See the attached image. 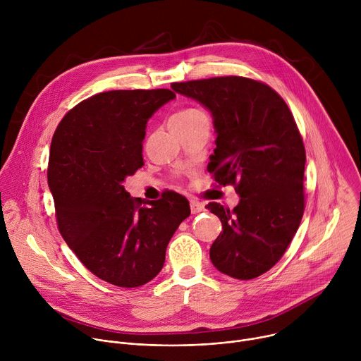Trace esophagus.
<instances>
[{
  "label": "esophagus",
  "instance_id": "34e87169",
  "mask_svg": "<svg viewBox=\"0 0 361 361\" xmlns=\"http://www.w3.org/2000/svg\"><path fill=\"white\" fill-rule=\"evenodd\" d=\"M190 209H191V213H192V214L201 213V212H204V204H201V202L192 200V201L190 202Z\"/></svg>",
  "mask_w": 361,
  "mask_h": 361
}]
</instances>
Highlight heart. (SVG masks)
Masks as SVG:
<instances>
[{
    "mask_svg": "<svg viewBox=\"0 0 361 361\" xmlns=\"http://www.w3.org/2000/svg\"><path fill=\"white\" fill-rule=\"evenodd\" d=\"M202 121H209L207 114H205L201 109L197 107H187L176 113L171 118V126L177 127H191L194 124L202 123Z\"/></svg>",
    "mask_w": 361,
    "mask_h": 361,
    "instance_id": "obj_1",
    "label": "heart"
}]
</instances>
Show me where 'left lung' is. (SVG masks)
Instances as JSON below:
<instances>
[{
	"instance_id": "8db88e82",
	"label": "left lung",
	"mask_w": 361,
	"mask_h": 361,
	"mask_svg": "<svg viewBox=\"0 0 361 361\" xmlns=\"http://www.w3.org/2000/svg\"><path fill=\"white\" fill-rule=\"evenodd\" d=\"M171 88L212 111L217 140L207 170L240 195L233 210L207 205L223 224L210 248L212 263L238 280L259 277L281 259L304 213L305 149L294 117L271 87L245 77Z\"/></svg>"
}]
</instances>
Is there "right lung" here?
Returning <instances> with one entry per match:
<instances>
[{"mask_svg": "<svg viewBox=\"0 0 361 361\" xmlns=\"http://www.w3.org/2000/svg\"><path fill=\"white\" fill-rule=\"evenodd\" d=\"M174 97L167 88L95 94L64 116L51 141L47 177L59 230L94 276L118 287L156 277L190 216L177 192L141 207L123 185L144 166L148 118Z\"/></svg>", "mask_w": 361, "mask_h": 361, "instance_id": "right-lung-1", "label": "right lung"}]
</instances>
